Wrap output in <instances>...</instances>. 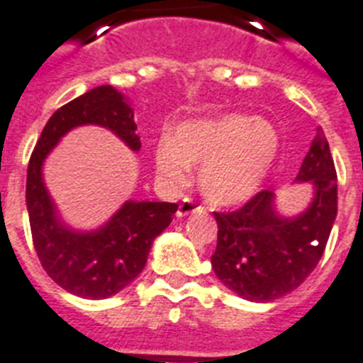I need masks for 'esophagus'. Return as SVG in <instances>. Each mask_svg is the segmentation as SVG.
<instances>
[{"label": "esophagus", "instance_id": "esophagus-1", "mask_svg": "<svg viewBox=\"0 0 363 363\" xmlns=\"http://www.w3.org/2000/svg\"><path fill=\"white\" fill-rule=\"evenodd\" d=\"M197 210H201V212H203L204 208L203 206H197V204H195L194 201L190 199V197H184V199L181 201V204H179V208H177V217L190 216V213L197 212Z\"/></svg>", "mask_w": 363, "mask_h": 363}]
</instances>
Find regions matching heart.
I'll list each match as a JSON object with an SVG mask.
<instances>
[{"label":"heart","instance_id":"obj_1","mask_svg":"<svg viewBox=\"0 0 363 363\" xmlns=\"http://www.w3.org/2000/svg\"><path fill=\"white\" fill-rule=\"evenodd\" d=\"M279 153V135L270 122L245 113L186 121L173 137L155 144V168L169 184H184L190 166L201 168L199 186L219 206L256 195Z\"/></svg>","mask_w":363,"mask_h":363}]
</instances>
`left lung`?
<instances>
[{"mask_svg": "<svg viewBox=\"0 0 363 363\" xmlns=\"http://www.w3.org/2000/svg\"><path fill=\"white\" fill-rule=\"evenodd\" d=\"M336 179L329 143L318 128L296 177L314 188L311 206L296 217H281L272 191L263 190L235 212H213L216 276L250 301H272L298 289L325 250L338 212Z\"/></svg>", "mask_w": 363, "mask_h": 363, "instance_id": "8db88e82", "label": "left lung"}]
</instances>
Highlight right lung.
Wrapping results in <instances>:
<instances>
[{"label": "right lung", "instance_id": "right-lung-1", "mask_svg": "<svg viewBox=\"0 0 363 363\" xmlns=\"http://www.w3.org/2000/svg\"><path fill=\"white\" fill-rule=\"evenodd\" d=\"M86 124L107 128L133 151L140 150L133 109L124 94L113 86L94 87L49 118L30 155L25 197L34 250L50 279L80 298L104 299L121 292L143 272L153 239L168 228L179 204L128 201L94 232L65 226L47 194L42 166L60 138Z\"/></svg>", "mask_w": 363, "mask_h": 363}]
</instances>
